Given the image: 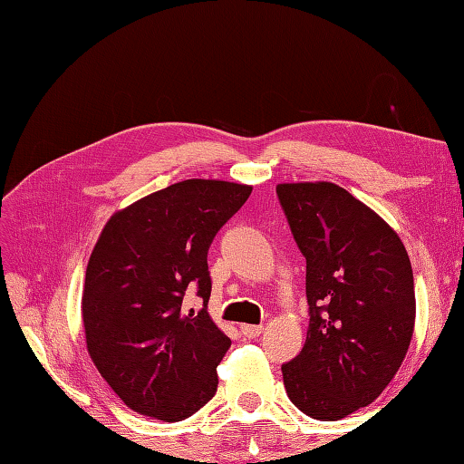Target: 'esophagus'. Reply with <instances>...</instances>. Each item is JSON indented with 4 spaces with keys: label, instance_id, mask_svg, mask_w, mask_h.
Returning <instances> with one entry per match:
<instances>
[{
    "label": "esophagus",
    "instance_id": "esophagus-1",
    "mask_svg": "<svg viewBox=\"0 0 464 464\" xmlns=\"http://www.w3.org/2000/svg\"><path fill=\"white\" fill-rule=\"evenodd\" d=\"M241 333L247 339H257L259 334L263 333V327H261V324H241Z\"/></svg>",
    "mask_w": 464,
    "mask_h": 464
}]
</instances>
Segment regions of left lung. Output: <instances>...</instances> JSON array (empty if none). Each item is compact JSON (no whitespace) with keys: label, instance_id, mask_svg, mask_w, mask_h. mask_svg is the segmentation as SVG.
<instances>
[{"label":"left lung","instance_id":"left-lung-1","mask_svg":"<svg viewBox=\"0 0 464 464\" xmlns=\"http://www.w3.org/2000/svg\"><path fill=\"white\" fill-rule=\"evenodd\" d=\"M293 239L307 259L309 329L285 362L293 405L339 420L395 377L415 329V281L405 245L367 205L334 183L277 185Z\"/></svg>","mask_w":464,"mask_h":464}]
</instances>
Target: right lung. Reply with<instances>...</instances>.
Returning <instances> with one entry per match:
<instances>
[{
  "mask_svg": "<svg viewBox=\"0 0 464 464\" xmlns=\"http://www.w3.org/2000/svg\"><path fill=\"white\" fill-rule=\"evenodd\" d=\"M251 187L187 179L115 213L87 263L82 299L87 351L127 407L177 422L217 392L231 339L211 321L207 265L215 235ZM195 286L204 309H180Z\"/></svg>",
  "mask_w": 464,
  "mask_h": 464,
  "instance_id": "1",
  "label": "right lung"
}]
</instances>
